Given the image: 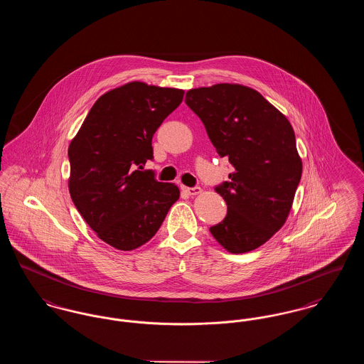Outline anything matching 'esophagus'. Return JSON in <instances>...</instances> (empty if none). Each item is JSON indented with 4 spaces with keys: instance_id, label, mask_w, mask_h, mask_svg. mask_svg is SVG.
Here are the masks:
<instances>
[{
    "instance_id": "esophagus-1",
    "label": "esophagus",
    "mask_w": 364,
    "mask_h": 364,
    "mask_svg": "<svg viewBox=\"0 0 364 364\" xmlns=\"http://www.w3.org/2000/svg\"><path fill=\"white\" fill-rule=\"evenodd\" d=\"M183 191L187 192L188 195H198L200 193V188L199 187H183Z\"/></svg>"
}]
</instances>
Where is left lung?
<instances>
[{
    "mask_svg": "<svg viewBox=\"0 0 364 364\" xmlns=\"http://www.w3.org/2000/svg\"><path fill=\"white\" fill-rule=\"evenodd\" d=\"M186 104L233 166L229 181L215 187L226 217L210 232L232 254L252 251L279 230L292 208L303 168L294 128L258 91L242 85L192 88Z\"/></svg>",
    "mask_w": 364,
    "mask_h": 364,
    "instance_id": "8db88e82",
    "label": "left lung"
}]
</instances>
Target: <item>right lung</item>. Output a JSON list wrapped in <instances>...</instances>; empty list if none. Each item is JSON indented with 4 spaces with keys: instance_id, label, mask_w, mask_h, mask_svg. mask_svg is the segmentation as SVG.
<instances>
[{
    "instance_id": "right-lung-1",
    "label": "right lung",
    "mask_w": 364,
    "mask_h": 364,
    "mask_svg": "<svg viewBox=\"0 0 364 364\" xmlns=\"http://www.w3.org/2000/svg\"><path fill=\"white\" fill-rule=\"evenodd\" d=\"M183 97V90L141 82L110 90L70 141L72 202L98 237L117 250L149 242L180 196L174 184L140 169L154 158L153 135Z\"/></svg>"
}]
</instances>
